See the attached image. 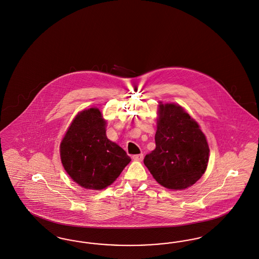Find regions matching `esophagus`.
Masks as SVG:
<instances>
[{
	"label": "esophagus",
	"mask_w": 259,
	"mask_h": 259,
	"mask_svg": "<svg viewBox=\"0 0 259 259\" xmlns=\"http://www.w3.org/2000/svg\"><path fill=\"white\" fill-rule=\"evenodd\" d=\"M144 158V156H143V154H139V155H135L133 158L136 160V161H141L142 159Z\"/></svg>",
	"instance_id": "obj_1"
}]
</instances>
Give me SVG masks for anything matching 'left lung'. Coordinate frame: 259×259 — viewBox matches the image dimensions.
Segmentation results:
<instances>
[{
    "mask_svg": "<svg viewBox=\"0 0 259 259\" xmlns=\"http://www.w3.org/2000/svg\"><path fill=\"white\" fill-rule=\"evenodd\" d=\"M156 149L144 164L159 185L180 191L201 178L209 160V146L199 124L175 103L158 105Z\"/></svg>",
    "mask_w": 259,
    "mask_h": 259,
    "instance_id": "obj_1",
    "label": "left lung"
}]
</instances>
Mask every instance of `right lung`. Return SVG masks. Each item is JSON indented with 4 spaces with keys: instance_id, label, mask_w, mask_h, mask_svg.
Returning <instances> with one entry per match:
<instances>
[{
    "instance_id": "add662e5",
    "label": "right lung",
    "mask_w": 259,
    "mask_h": 259,
    "mask_svg": "<svg viewBox=\"0 0 259 259\" xmlns=\"http://www.w3.org/2000/svg\"><path fill=\"white\" fill-rule=\"evenodd\" d=\"M99 108L79 112L60 145L63 166L82 188L100 191L110 186L132 160L106 136Z\"/></svg>"
}]
</instances>
